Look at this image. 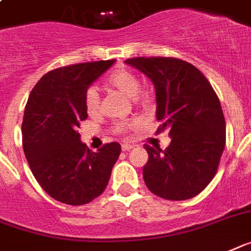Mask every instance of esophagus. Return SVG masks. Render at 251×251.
I'll list each match as a JSON object with an SVG mask.
<instances>
[{"label":"esophagus","instance_id":"34e87169","mask_svg":"<svg viewBox=\"0 0 251 251\" xmlns=\"http://www.w3.org/2000/svg\"><path fill=\"white\" fill-rule=\"evenodd\" d=\"M133 148H134L133 145L124 144L123 146H122V150H123V151H129V150H132V149H133Z\"/></svg>","mask_w":251,"mask_h":251}]
</instances>
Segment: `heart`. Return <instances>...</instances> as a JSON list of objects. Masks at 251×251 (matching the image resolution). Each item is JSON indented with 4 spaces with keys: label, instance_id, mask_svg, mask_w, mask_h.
I'll list each match as a JSON object with an SVG mask.
<instances>
[{
    "label": "heart",
    "instance_id": "heart-1",
    "mask_svg": "<svg viewBox=\"0 0 251 251\" xmlns=\"http://www.w3.org/2000/svg\"><path fill=\"white\" fill-rule=\"evenodd\" d=\"M107 83L115 87L127 96L132 97L136 103H145L149 100V95L140 90V80L137 75L128 69H117L107 75ZM84 107L90 115H97L101 111L100 92L97 87L90 86L84 92ZM136 126L134 121H121L114 124L117 133H127Z\"/></svg>",
    "mask_w": 251,
    "mask_h": 251
}]
</instances>
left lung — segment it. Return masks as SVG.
<instances>
[{"label":"left lung","instance_id":"8db88e82","mask_svg":"<svg viewBox=\"0 0 251 251\" xmlns=\"http://www.w3.org/2000/svg\"><path fill=\"white\" fill-rule=\"evenodd\" d=\"M126 63L152 80L156 92V133L169 130L165 150L145 145L144 181L167 200L199 195L218 171L226 145V122L212 84L200 70L176 57H133Z\"/></svg>","mask_w":251,"mask_h":251}]
</instances>
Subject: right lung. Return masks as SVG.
Masks as SVG:
<instances>
[{"label":"right lung","mask_w":251,"mask_h":251,"mask_svg":"<svg viewBox=\"0 0 251 251\" xmlns=\"http://www.w3.org/2000/svg\"><path fill=\"white\" fill-rule=\"evenodd\" d=\"M114 63L100 60L53 69L29 95L22 124L24 154L39 186L64 204L83 205L99 198L121 155L118 142L93 152L78 132L88 117L84 92Z\"/></svg>","instance_id":"1"}]
</instances>
